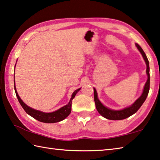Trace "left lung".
I'll return each instance as SVG.
<instances>
[{
  "mask_svg": "<svg viewBox=\"0 0 160 160\" xmlns=\"http://www.w3.org/2000/svg\"><path fill=\"white\" fill-rule=\"evenodd\" d=\"M136 48H138V50L140 51L142 56H143V59L145 60V62H146V66H147L146 73L148 75V80H147V82H146V85L144 86L143 91L141 97H139L138 99L129 107H127V108H125L120 110H111L110 108H106V106H104L103 104L101 103V101L98 100V98L97 92L96 91V89L94 88V101H95L96 108H97L98 112H99V114L101 116H103V118H105L106 119H108V120H124V119H126L127 118L130 117L131 115H133L135 112H137V110L141 108V106L143 105L144 101H146L148 94L149 89H150L149 62L146 54H145V52L143 50V49L141 48V46L138 44H137V43H136Z\"/></svg>",
  "mask_w": 160,
  "mask_h": 160,
  "instance_id": "8db88e82",
  "label": "left lung"
}]
</instances>
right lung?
<instances>
[{"instance_id": "add662e5", "label": "right lung", "mask_w": 160, "mask_h": 160, "mask_svg": "<svg viewBox=\"0 0 160 160\" xmlns=\"http://www.w3.org/2000/svg\"><path fill=\"white\" fill-rule=\"evenodd\" d=\"M15 68V67H14ZM14 90H15L16 96L17 98H18V101L19 103L21 104L22 108L26 111V112L31 115V117L36 119V120H38L40 122H42L45 123H55L58 122H60L63 120H64L66 118H67L68 116L70 114L71 112V105H72V100L73 99L75 94H77L78 92H79V90L81 88H79L78 89H76L74 92L72 93L71 96V98L69 103L67 105L64 106L62 108L60 109L56 110V111L52 112H43L42 111H40V110H37L30 108L27 105L23 102V101L20 98L19 96L17 94V89L15 88V82H14Z\"/></svg>"}]
</instances>
